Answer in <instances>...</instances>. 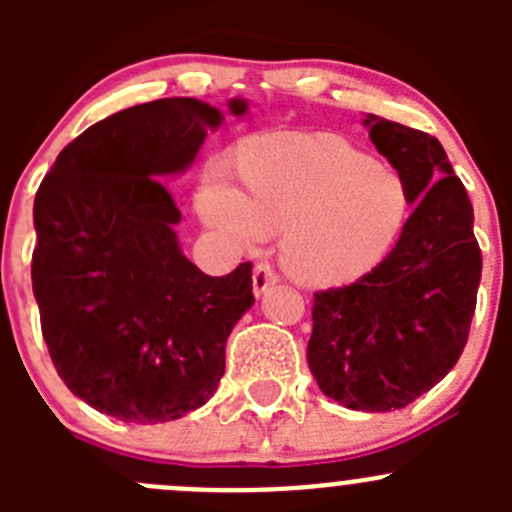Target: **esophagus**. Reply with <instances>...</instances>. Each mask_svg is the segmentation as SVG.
<instances>
[{
  "label": "esophagus",
  "instance_id": "1",
  "mask_svg": "<svg viewBox=\"0 0 512 512\" xmlns=\"http://www.w3.org/2000/svg\"><path fill=\"white\" fill-rule=\"evenodd\" d=\"M275 285L277 272L270 265H257L255 272H252V292H255V297H262V294L270 292Z\"/></svg>",
  "mask_w": 512,
  "mask_h": 512
}]
</instances>
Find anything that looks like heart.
<instances>
[{
	"label": "heart",
	"instance_id": "1",
	"mask_svg": "<svg viewBox=\"0 0 512 512\" xmlns=\"http://www.w3.org/2000/svg\"><path fill=\"white\" fill-rule=\"evenodd\" d=\"M245 193L215 178L200 215L240 245L282 232V262L307 285H347L374 270L406 218L391 168L334 136H275L240 156Z\"/></svg>",
	"mask_w": 512,
	"mask_h": 512
}]
</instances>
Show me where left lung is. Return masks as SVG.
<instances>
[{
  "instance_id": "left-lung-1",
  "label": "left lung",
  "mask_w": 512,
  "mask_h": 512,
  "mask_svg": "<svg viewBox=\"0 0 512 512\" xmlns=\"http://www.w3.org/2000/svg\"><path fill=\"white\" fill-rule=\"evenodd\" d=\"M364 126L414 213L374 270L314 294L307 361L329 399L354 411H394L456 366L483 260L473 205L438 138L376 116Z\"/></svg>"
}]
</instances>
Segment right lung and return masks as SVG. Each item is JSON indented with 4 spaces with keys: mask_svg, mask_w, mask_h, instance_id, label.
Returning <instances> with one entry per match:
<instances>
[{
    "mask_svg": "<svg viewBox=\"0 0 512 512\" xmlns=\"http://www.w3.org/2000/svg\"><path fill=\"white\" fill-rule=\"evenodd\" d=\"M230 111L242 116L247 101ZM220 123L198 98L126 108L74 138L36 190L41 334L61 381L101 414L165 423L200 409L255 304L250 262L210 277L180 252V210L163 185Z\"/></svg>",
    "mask_w": 512,
    "mask_h": 512,
    "instance_id": "right-lung-1",
    "label": "right lung"
}]
</instances>
